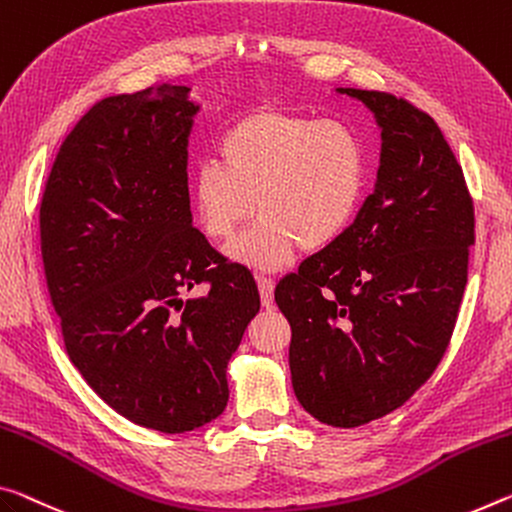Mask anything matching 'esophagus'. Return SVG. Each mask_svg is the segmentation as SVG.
I'll return each mask as SVG.
<instances>
[{"label":"esophagus","mask_w":512,"mask_h":512,"mask_svg":"<svg viewBox=\"0 0 512 512\" xmlns=\"http://www.w3.org/2000/svg\"><path fill=\"white\" fill-rule=\"evenodd\" d=\"M257 287H259V298H262L264 307L273 305V280L266 278V275H257Z\"/></svg>","instance_id":"obj_1"}]
</instances>
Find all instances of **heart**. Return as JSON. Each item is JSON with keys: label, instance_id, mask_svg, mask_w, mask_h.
<instances>
[{"label": "heart", "instance_id": "1", "mask_svg": "<svg viewBox=\"0 0 512 512\" xmlns=\"http://www.w3.org/2000/svg\"><path fill=\"white\" fill-rule=\"evenodd\" d=\"M218 157L191 175L198 225L207 239L227 241L257 209L259 221L227 250L255 271L282 269L300 248L332 246L367 186V152L351 127L291 111L246 113L225 129Z\"/></svg>", "mask_w": 512, "mask_h": 512}]
</instances>
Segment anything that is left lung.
Masks as SVG:
<instances>
[{"label": "left lung", "mask_w": 512, "mask_h": 512, "mask_svg": "<svg viewBox=\"0 0 512 512\" xmlns=\"http://www.w3.org/2000/svg\"><path fill=\"white\" fill-rule=\"evenodd\" d=\"M383 132L376 189L332 246L275 287L289 369L314 419L355 428L401 408L433 376L456 328L474 202L442 129L403 97L337 88Z\"/></svg>", "instance_id": "1"}]
</instances>
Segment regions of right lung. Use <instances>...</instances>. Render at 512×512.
<instances>
[{
    "instance_id": "add662e5",
    "label": "right lung",
    "mask_w": 512,
    "mask_h": 512,
    "mask_svg": "<svg viewBox=\"0 0 512 512\" xmlns=\"http://www.w3.org/2000/svg\"><path fill=\"white\" fill-rule=\"evenodd\" d=\"M196 111L189 88L168 84L95 102L40 202V253L70 362L118 415L159 433L221 415L227 362L259 312L253 273L191 225ZM196 284L210 291L184 301Z\"/></svg>"
}]
</instances>
